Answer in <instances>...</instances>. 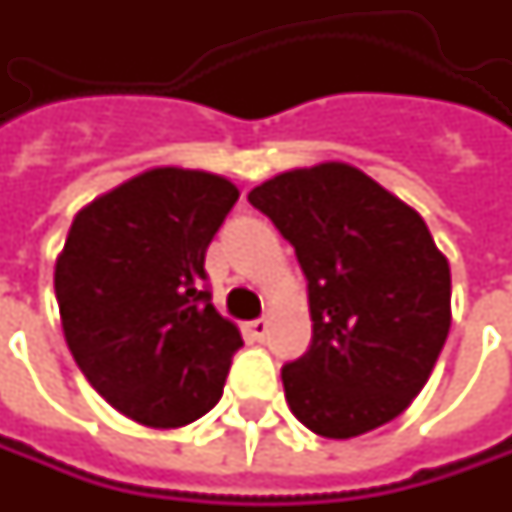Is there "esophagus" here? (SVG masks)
Segmentation results:
<instances>
[{
	"instance_id": "1",
	"label": "esophagus",
	"mask_w": 512,
	"mask_h": 512,
	"mask_svg": "<svg viewBox=\"0 0 512 512\" xmlns=\"http://www.w3.org/2000/svg\"><path fill=\"white\" fill-rule=\"evenodd\" d=\"M247 333H250V339H256V342H265L267 322L265 319H253V322H247Z\"/></svg>"
}]
</instances>
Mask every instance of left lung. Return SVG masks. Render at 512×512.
Listing matches in <instances>:
<instances>
[{
  "mask_svg": "<svg viewBox=\"0 0 512 512\" xmlns=\"http://www.w3.org/2000/svg\"><path fill=\"white\" fill-rule=\"evenodd\" d=\"M247 202L279 227L307 279L313 339L282 367L293 416L325 439L396 419L450 333V265L422 216L344 162L279 173Z\"/></svg>",
  "mask_w": 512,
  "mask_h": 512,
  "instance_id": "8db88e82",
  "label": "left lung"
}]
</instances>
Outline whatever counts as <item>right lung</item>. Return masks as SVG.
Listing matches in <instances>:
<instances>
[{
	"instance_id": "obj_1",
	"label": "right lung",
	"mask_w": 512,
	"mask_h": 512,
	"mask_svg": "<svg viewBox=\"0 0 512 512\" xmlns=\"http://www.w3.org/2000/svg\"><path fill=\"white\" fill-rule=\"evenodd\" d=\"M239 190L205 170L156 168L73 219L53 287L93 390L148 427H182L222 399L242 333L210 302L205 253Z\"/></svg>"
}]
</instances>
